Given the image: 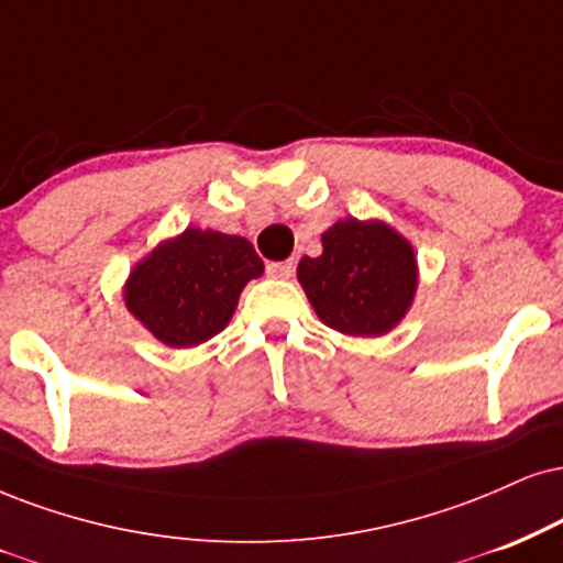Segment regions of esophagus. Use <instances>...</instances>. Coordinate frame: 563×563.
I'll use <instances>...</instances> for the list:
<instances>
[{"instance_id":"obj_1","label":"esophagus","mask_w":563,"mask_h":563,"mask_svg":"<svg viewBox=\"0 0 563 563\" xmlns=\"http://www.w3.org/2000/svg\"><path fill=\"white\" fill-rule=\"evenodd\" d=\"M268 276L274 279H292L295 276V261H282V263H268Z\"/></svg>"}]
</instances>
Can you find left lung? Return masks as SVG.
<instances>
[{"mask_svg":"<svg viewBox=\"0 0 563 563\" xmlns=\"http://www.w3.org/2000/svg\"><path fill=\"white\" fill-rule=\"evenodd\" d=\"M323 253L297 266L305 295L329 329L384 336L418 292L415 250L384 221L342 219L323 232Z\"/></svg>","mask_w":563,"mask_h":563,"instance_id":"left-lung-1","label":"left lung"}]
</instances>
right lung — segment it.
<instances>
[{
  "label": "right lung",
  "mask_w": 563,
  "mask_h": 563,
  "mask_svg": "<svg viewBox=\"0 0 563 563\" xmlns=\"http://www.w3.org/2000/svg\"><path fill=\"white\" fill-rule=\"evenodd\" d=\"M261 274L245 238L187 227L130 271L124 305L158 342L187 350L224 331L245 284Z\"/></svg>",
  "instance_id": "1"
}]
</instances>
